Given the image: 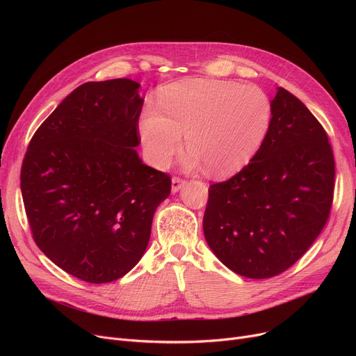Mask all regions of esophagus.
<instances>
[{
  "mask_svg": "<svg viewBox=\"0 0 356 356\" xmlns=\"http://www.w3.org/2000/svg\"><path fill=\"white\" fill-rule=\"evenodd\" d=\"M184 184H186V180H184V179L173 177V179H172V192H173V193L179 192V191L183 188Z\"/></svg>",
  "mask_w": 356,
  "mask_h": 356,
  "instance_id": "obj_1",
  "label": "esophagus"
}]
</instances>
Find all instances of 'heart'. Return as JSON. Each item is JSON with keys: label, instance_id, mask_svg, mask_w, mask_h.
Wrapping results in <instances>:
<instances>
[{"label": "heart", "instance_id": "obj_1", "mask_svg": "<svg viewBox=\"0 0 356 356\" xmlns=\"http://www.w3.org/2000/svg\"><path fill=\"white\" fill-rule=\"evenodd\" d=\"M159 111L140 118V137L149 164L164 168L180 152L183 134L191 149L186 165H207L218 177L247 167L264 144L273 120L268 97L234 81L195 79L159 93Z\"/></svg>", "mask_w": 356, "mask_h": 356}]
</instances>
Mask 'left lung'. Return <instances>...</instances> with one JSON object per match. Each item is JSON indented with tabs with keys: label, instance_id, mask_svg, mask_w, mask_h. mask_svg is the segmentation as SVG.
I'll return each instance as SVG.
<instances>
[{
	"label": "left lung",
	"instance_id": "8db88e82",
	"mask_svg": "<svg viewBox=\"0 0 356 356\" xmlns=\"http://www.w3.org/2000/svg\"><path fill=\"white\" fill-rule=\"evenodd\" d=\"M271 106L264 144L239 173L209 186L203 216L213 254L248 278L290 268L322 232L333 202L334 159L325 128L284 88Z\"/></svg>",
	"mask_w": 356,
	"mask_h": 356
}]
</instances>
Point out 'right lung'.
Returning <instances> with one entry per match:
<instances>
[{
	"mask_svg": "<svg viewBox=\"0 0 356 356\" xmlns=\"http://www.w3.org/2000/svg\"><path fill=\"white\" fill-rule=\"evenodd\" d=\"M131 79L86 82L37 128L22 165L33 239L63 271L102 284L133 270L172 179L137 154L144 99Z\"/></svg>",
	"mask_w": 356,
	"mask_h": 356,
	"instance_id": "add662e5",
	"label": "right lung"
}]
</instances>
